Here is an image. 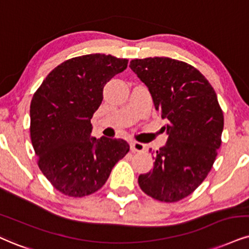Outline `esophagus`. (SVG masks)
I'll return each instance as SVG.
<instances>
[{
    "mask_svg": "<svg viewBox=\"0 0 249 249\" xmlns=\"http://www.w3.org/2000/svg\"><path fill=\"white\" fill-rule=\"evenodd\" d=\"M130 150L133 152H144L145 151V144L133 141V142H130Z\"/></svg>",
    "mask_w": 249,
    "mask_h": 249,
    "instance_id": "obj_1",
    "label": "esophagus"
}]
</instances>
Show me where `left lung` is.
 I'll return each mask as SVG.
<instances>
[{"label": "left lung", "mask_w": 249, "mask_h": 249, "mask_svg": "<svg viewBox=\"0 0 249 249\" xmlns=\"http://www.w3.org/2000/svg\"><path fill=\"white\" fill-rule=\"evenodd\" d=\"M130 69L146 85L161 119L167 142L153 157L152 170L139 177L145 194L177 202L207 178L222 143L224 116L208 79L170 57L131 60Z\"/></svg>", "instance_id": "obj_1"}]
</instances>
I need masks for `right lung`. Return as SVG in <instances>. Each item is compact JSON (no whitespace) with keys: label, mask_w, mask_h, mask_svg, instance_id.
<instances>
[{"label":"right lung","mask_w":249,"mask_h":249,"mask_svg":"<svg viewBox=\"0 0 249 249\" xmlns=\"http://www.w3.org/2000/svg\"><path fill=\"white\" fill-rule=\"evenodd\" d=\"M127 64L105 54L73 57L52 70L33 94L30 133L39 168L63 194L83 197L97 192L129 151L124 140L91 135L104 87Z\"/></svg>","instance_id":"right-lung-1"}]
</instances>
